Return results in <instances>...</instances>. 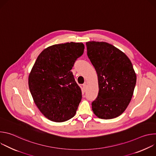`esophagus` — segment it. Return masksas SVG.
I'll use <instances>...</instances> for the list:
<instances>
[{"label": "esophagus", "mask_w": 156, "mask_h": 156, "mask_svg": "<svg viewBox=\"0 0 156 156\" xmlns=\"http://www.w3.org/2000/svg\"><path fill=\"white\" fill-rule=\"evenodd\" d=\"M83 90L85 91L86 90V89H87V84L86 83L83 84Z\"/></svg>", "instance_id": "34e87169"}]
</instances>
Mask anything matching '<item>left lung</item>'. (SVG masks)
I'll use <instances>...</instances> for the list:
<instances>
[{
	"mask_svg": "<svg viewBox=\"0 0 156 156\" xmlns=\"http://www.w3.org/2000/svg\"><path fill=\"white\" fill-rule=\"evenodd\" d=\"M87 54L98 76L99 93L92 102L94 114L102 119L120 115L128 107L136 82L128 57L112 44L87 42Z\"/></svg>",
	"mask_w": 156,
	"mask_h": 156,
	"instance_id": "left-lung-1",
	"label": "left lung"
}]
</instances>
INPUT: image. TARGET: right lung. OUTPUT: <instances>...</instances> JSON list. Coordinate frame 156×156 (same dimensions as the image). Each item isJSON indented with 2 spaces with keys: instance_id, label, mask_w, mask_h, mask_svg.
<instances>
[{
  "instance_id": "add662e5",
  "label": "right lung",
  "mask_w": 156,
  "mask_h": 156,
  "mask_svg": "<svg viewBox=\"0 0 156 156\" xmlns=\"http://www.w3.org/2000/svg\"><path fill=\"white\" fill-rule=\"evenodd\" d=\"M84 49L81 42L55 44L44 49L33 65L30 90L41 112L51 121L65 122L76 114L82 93L71 70Z\"/></svg>"
}]
</instances>
